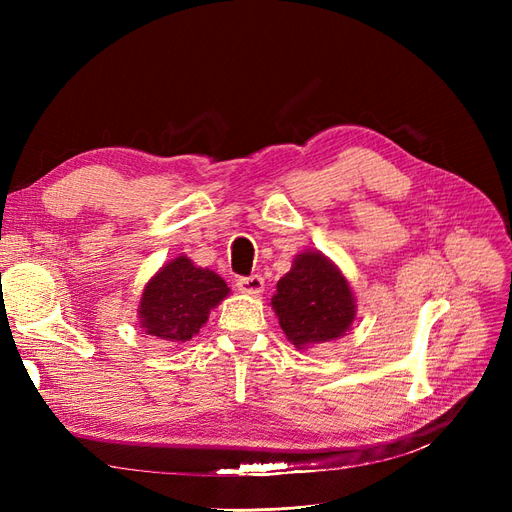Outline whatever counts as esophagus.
Returning <instances> with one entry per match:
<instances>
[{"instance_id": "esophagus-1", "label": "esophagus", "mask_w": 512, "mask_h": 512, "mask_svg": "<svg viewBox=\"0 0 512 512\" xmlns=\"http://www.w3.org/2000/svg\"><path fill=\"white\" fill-rule=\"evenodd\" d=\"M237 288H239L241 292H247V294H258V292H262V288H265V280H262L260 275L239 277V280H237Z\"/></svg>"}]
</instances>
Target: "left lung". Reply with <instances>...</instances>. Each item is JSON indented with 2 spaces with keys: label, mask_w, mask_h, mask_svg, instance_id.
<instances>
[{
  "label": "left lung",
  "mask_w": 512,
  "mask_h": 512,
  "mask_svg": "<svg viewBox=\"0 0 512 512\" xmlns=\"http://www.w3.org/2000/svg\"><path fill=\"white\" fill-rule=\"evenodd\" d=\"M271 305L286 337L297 348L344 335L356 312L346 277L320 252L294 258L292 269L277 282Z\"/></svg>",
  "instance_id": "obj_1"
}]
</instances>
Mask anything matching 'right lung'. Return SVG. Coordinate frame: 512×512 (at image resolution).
I'll return each instance as SVG.
<instances>
[{
  "instance_id": "obj_1",
  "label": "right lung",
  "mask_w": 512,
  "mask_h": 512,
  "mask_svg": "<svg viewBox=\"0 0 512 512\" xmlns=\"http://www.w3.org/2000/svg\"><path fill=\"white\" fill-rule=\"evenodd\" d=\"M228 292L218 273L196 267L190 258L179 256L145 286L138 307L141 327L147 335L166 342H190Z\"/></svg>"
}]
</instances>
